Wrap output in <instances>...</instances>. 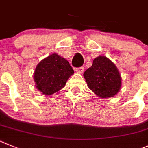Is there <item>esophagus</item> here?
Here are the masks:
<instances>
[{
	"mask_svg": "<svg viewBox=\"0 0 148 148\" xmlns=\"http://www.w3.org/2000/svg\"><path fill=\"white\" fill-rule=\"evenodd\" d=\"M75 71H77V73H79V74H81V73H82L84 71V67L77 68V69H75Z\"/></svg>",
	"mask_w": 148,
	"mask_h": 148,
	"instance_id": "34e87169",
	"label": "esophagus"
}]
</instances>
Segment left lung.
I'll list each match as a JSON object with an SVG mask.
<instances>
[{
    "label": "left lung",
    "mask_w": 148,
    "mask_h": 148,
    "mask_svg": "<svg viewBox=\"0 0 148 148\" xmlns=\"http://www.w3.org/2000/svg\"><path fill=\"white\" fill-rule=\"evenodd\" d=\"M89 88L101 98H109L119 92L122 78L116 66L105 56H99L83 74Z\"/></svg>",
    "instance_id": "1"
}]
</instances>
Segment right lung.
<instances>
[{"mask_svg": "<svg viewBox=\"0 0 148 148\" xmlns=\"http://www.w3.org/2000/svg\"><path fill=\"white\" fill-rule=\"evenodd\" d=\"M74 70L65 58L52 54L38 63L34 72L35 86L46 96L51 95L66 86Z\"/></svg>", "mask_w": 148, "mask_h": 148, "instance_id": "right-lung-1", "label": "right lung"}]
</instances>
